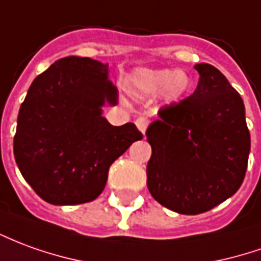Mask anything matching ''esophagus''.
Returning a JSON list of instances; mask_svg holds the SVG:
<instances>
[{
	"mask_svg": "<svg viewBox=\"0 0 261 261\" xmlns=\"http://www.w3.org/2000/svg\"><path fill=\"white\" fill-rule=\"evenodd\" d=\"M148 124H149V120L147 117H138L136 120V125L138 127V130L141 131V133H145Z\"/></svg>",
	"mask_w": 261,
	"mask_h": 261,
	"instance_id": "esophagus-1",
	"label": "esophagus"
}]
</instances>
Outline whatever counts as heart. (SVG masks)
<instances>
[{
  "label": "heart",
  "mask_w": 261,
  "mask_h": 261,
  "mask_svg": "<svg viewBox=\"0 0 261 261\" xmlns=\"http://www.w3.org/2000/svg\"><path fill=\"white\" fill-rule=\"evenodd\" d=\"M189 77L182 70L137 69L125 79L127 92L136 97H148L162 93L167 100H178L187 93Z\"/></svg>",
  "instance_id": "b5f03b06"
}]
</instances>
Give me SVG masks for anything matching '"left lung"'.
Returning a JSON list of instances; mask_svg holds the SVG:
<instances>
[{"instance_id": "left-lung-1", "label": "left lung", "mask_w": 261, "mask_h": 261, "mask_svg": "<svg viewBox=\"0 0 261 261\" xmlns=\"http://www.w3.org/2000/svg\"><path fill=\"white\" fill-rule=\"evenodd\" d=\"M199 82L179 103L164 106L147 128L152 154L147 187L162 206L182 215L211 211L245 179L250 133L243 100L212 65H195Z\"/></svg>"}]
</instances>
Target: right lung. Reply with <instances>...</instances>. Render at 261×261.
I'll list each match as a JSON object with an SVG mask.
<instances>
[{"mask_svg":"<svg viewBox=\"0 0 261 261\" xmlns=\"http://www.w3.org/2000/svg\"><path fill=\"white\" fill-rule=\"evenodd\" d=\"M117 100L109 65L90 58H62L32 82L18 114L14 155L42 199L77 205L103 192L110 165L143 138L136 124L116 127L101 116L105 103Z\"/></svg>","mask_w":261,"mask_h":261,"instance_id":"obj_1","label":"right lung"}]
</instances>
